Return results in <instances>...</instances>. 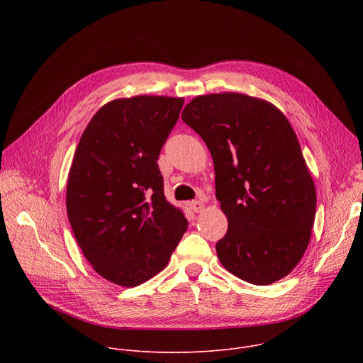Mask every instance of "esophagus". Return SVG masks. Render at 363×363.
Masks as SVG:
<instances>
[{
  "mask_svg": "<svg viewBox=\"0 0 363 363\" xmlns=\"http://www.w3.org/2000/svg\"><path fill=\"white\" fill-rule=\"evenodd\" d=\"M191 210L194 213H201L203 210V202L202 201H194L191 202Z\"/></svg>",
  "mask_w": 363,
  "mask_h": 363,
  "instance_id": "1",
  "label": "esophagus"
}]
</instances>
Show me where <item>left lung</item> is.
<instances>
[{"label":"left lung","mask_w":363,"mask_h":363,"mask_svg":"<svg viewBox=\"0 0 363 363\" xmlns=\"http://www.w3.org/2000/svg\"><path fill=\"white\" fill-rule=\"evenodd\" d=\"M182 121L208 146L216 196L228 218L221 264L267 286L300 262L316 216V189L297 136L272 103L240 93L198 96Z\"/></svg>","instance_id":"1"}]
</instances>
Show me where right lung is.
I'll list each match as a JSON object with an SVG mask.
<instances>
[{
	"label": "right lung",
	"instance_id": "add662e5",
	"mask_svg": "<svg viewBox=\"0 0 363 363\" xmlns=\"http://www.w3.org/2000/svg\"><path fill=\"white\" fill-rule=\"evenodd\" d=\"M184 100L118 99L84 129L69 172L67 216L96 273L135 287L158 274L188 221L164 194L158 158Z\"/></svg>",
	"mask_w": 363,
	"mask_h": 363
}]
</instances>
